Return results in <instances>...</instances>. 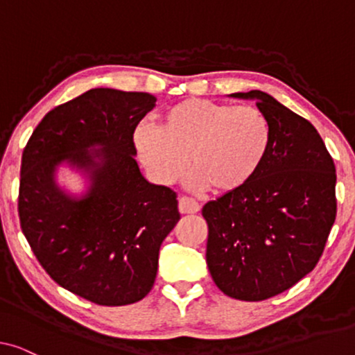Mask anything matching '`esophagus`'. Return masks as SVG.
<instances>
[{"mask_svg": "<svg viewBox=\"0 0 355 355\" xmlns=\"http://www.w3.org/2000/svg\"><path fill=\"white\" fill-rule=\"evenodd\" d=\"M198 210H200V203H198L197 200H193V198L191 197H179V211L184 213H197Z\"/></svg>", "mask_w": 355, "mask_h": 355, "instance_id": "esophagus-1", "label": "esophagus"}]
</instances>
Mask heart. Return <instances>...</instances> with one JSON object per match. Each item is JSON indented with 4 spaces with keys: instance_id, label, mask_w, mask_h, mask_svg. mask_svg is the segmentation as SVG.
Wrapping results in <instances>:
<instances>
[{
    "instance_id": "1",
    "label": "heart",
    "mask_w": 355,
    "mask_h": 355,
    "mask_svg": "<svg viewBox=\"0 0 355 355\" xmlns=\"http://www.w3.org/2000/svg\"><path fill=\"white\" fill-rule=\"evenodd\" d=\"M266 116L250 105L187 98L169 106L159 128L140 125L134 145L155 179L173 184L191 168L197 187L231 193L247 186L270 148Z\"/></svg>"
}]
</instances>
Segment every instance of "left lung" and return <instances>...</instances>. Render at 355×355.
<instances>
[{"label": "left lung", "mask_w": 355, "mask_h": 355, "mask_svg": "<svg viewBox=\"0 0 355 355\" xmlns=\"http://www.w3.org/2000/svg\"><path fill=\"white\" fill-rule=\"evenodd\" d=\"M270 123L266 158L239 191L203 205L207 265L218 289L259 302L278 295L315 268L336 220V168L317 129L260 90Z\"/></svg>", "instance_id": "1"}]
</instances>
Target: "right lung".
<instances>
[{
    "label": "right lung",
    "instance_id": "add662e5",
    "mask_svg": "<svg viewBox=\"0 0 355 355\" xmlns=\"http://www.w3.org/2000/svg\"><path fill=\"white\" fill-rule=\"evenodd\" d=\"M155 101L144 92L92 89L46 113L24 148V236L53 281L94 304L144 299L157 278L159 245L181 218L176 192L150 184L134 158L135 128ZM94 146L101 150L89 153ZM62 162L91 174L82 199L55 186Z\"/></svg>",
    "mask_w": 355,
    "mask_h": 355
}]
</instances>
